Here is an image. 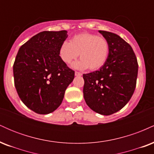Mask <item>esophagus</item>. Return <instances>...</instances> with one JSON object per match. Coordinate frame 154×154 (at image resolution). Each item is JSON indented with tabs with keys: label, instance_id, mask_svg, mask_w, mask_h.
I'll return each mask as SVG.
<instances>
[{
	"label": "esophagus",
	"instance_id": "esophagus-1",
	"mask_svg": "<svg viewBox=\"0 0 154 154\" xmlns=\"http://www.w3.org/2000/svg\"><path fill=\"white\" fill-rule=\"evenodd\" d=\"M75 76H82V73H80V72H75Z\"/></svg>",
	"mask_w": 154,
	"mask_h": 154
}]
</instances>
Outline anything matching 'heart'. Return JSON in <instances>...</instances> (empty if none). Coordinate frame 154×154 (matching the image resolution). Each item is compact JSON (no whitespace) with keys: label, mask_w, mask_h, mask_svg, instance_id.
<instances>
[{"label":"heart","mask_w":154,"mask_h":154,"mask_svg":"<svg viewBox=\"0 0 154 154\" xmlns=\"http://www.w3.org/2000/svg\"><path fill=\"white\" fill-rule=\"evenodd\" d=\"M110 46L109 41L103 37L95 34L83 32L73 36L69 43L63 42L59 48V56L66 63H70L78 57L80 60L72 64L77 69L92 71L100 69L106 62Z\"/></svg>","instance_id":"b5f03b06"}]
</instances>
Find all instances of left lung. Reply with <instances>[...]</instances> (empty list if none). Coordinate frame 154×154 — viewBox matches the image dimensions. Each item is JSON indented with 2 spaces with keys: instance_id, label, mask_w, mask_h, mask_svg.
Listing matches in <instances>:
<instances>
[{
  "instance_id": "left-lung-1",
  "label": "left lung",
  "mask_w": 154,
  "mask_h": 154,
  "mask_svg": "<svg viewBox=\"0 0 154 154\" xmlns=\"http://www.w3.org/2000/svg\"><path fill=\"white\" fill-rule=\"evenodd\" d=\"M109 41L106 62L99 70L84 74L83 95L87 105L102 115L117 112L128 103L136 86L138 64L132 47L119 35L99 30Z\"/></svg>"
}]
</instances>
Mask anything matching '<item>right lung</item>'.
I'll return each instance as SVG.
<instances>
[{
    "instance_id": "1",
    "label": "right lung",
    "mask_w": 154,
    "mask_h": 154,
    "mask_svg": "<svg viewBox=\"0 0 154 154\" xmlns=\"http://www.w3.org/2000/svg\"><path fill=\"white\" fill-rule=\"evenodd\" d=\"M67 31H43L21 46L14 63L16 90L24 105L40 114L61 105L65 91L75 78L59 56Z\"/></svg>"
}]
</instances>
